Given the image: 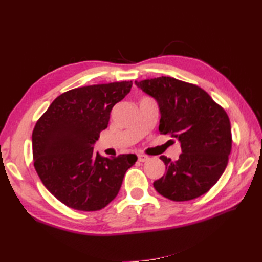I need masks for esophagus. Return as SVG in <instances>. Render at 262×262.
I'll list each match as a JSON object with an SVG mask.
<instances>
[{
  "mask_svg": "<svg viewBox=\"0 0 262 262\" xmlns=\"http://www.w3.org/2000/svg\"><path fill=\"white\" fill-rule=\"evenodd\" d=\"M149 159L148 155H145V154H138V161L140 162H145V161H147Z\"/></svg>",
  "mask_w": 262,
  "mask_h": 262,
  "instance_id": "1",
  "label": "esophagus"
}]
</instances>
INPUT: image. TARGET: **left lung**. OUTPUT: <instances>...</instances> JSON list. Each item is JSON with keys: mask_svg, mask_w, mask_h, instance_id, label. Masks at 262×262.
I'll return each instance as SVG.
<instances>
[{"mask_svg": "<svg viewBox=\"0 0 262 262\" xmlns=\"http://www.w3.org/2000/svg\"><path fill=\"white\" fill-rule=\"evenodd\" d=\"M135 84L158 101L161 134H170L181 144L177 161L160 157L165 173L154 181L155 190L174 202L202 196L219 181L229 162V116L207 92L191 83L161 76Z\"/></svg>", "mask_w": 262, "mask_h": 262, "instance_id": "obj_1", "label": "left lung"}]
</instances>
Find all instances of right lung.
I'll list each match as a JSON object with an SVG mask.
<instances>
[{"instance_id": "obj_1", "label": "right lung", "mask_w": 262, "mask_h": 262, "mask_svg": "<svg viewBox=\"0 0 262 262\" xmlns=\"http://www.w3.org/2000/svg\"><path fill=\"white\" fill-rule=\"evenodd\" d=\"M132 81L66 91L54 100L32 132L33 165L48 191L70 208L96 211L116 198L135 154L103 158L93 144L108 126L110 111Z\"/></svg>"}]
</instances>
